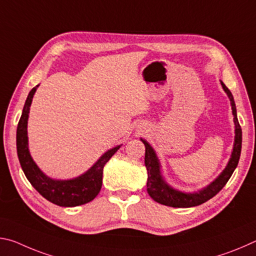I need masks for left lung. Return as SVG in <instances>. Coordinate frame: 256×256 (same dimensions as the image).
I'll use <instances>...</instances> for the list:
<instances>
[{
	"label": "left lung",
	"mask_w": 256,
	"mask_h": 256,
	"mask_svg": "<svg viewBox=\"0 0 256 256\" xmlns=\"http://www.w3.org/2000/svg\"><path fill=\"white\" fill-rule=\"evenodd\" d=\"M224 92L227 94L230 102L232 112L234 116V128H235V136H234V144L230 158H229L226 167L222 172L211 182L210 184L202 188H198L193 192H185L172 186L164 180L162 174V162L158 157L156 150L152 148L146 138H140L146 146V156H144V164L148 172V180H146V192L154 198L156 202L160 204L172 206V208H190L200 206L202 203L210 200L216 193L222 190L227 182L230 178L234 170H236L238 162H240V151H242V128L238 123L237 110L234 97L222 81H220Z\"/></svg>",
	"instance_id": "8db88e82"
}]
</instances>
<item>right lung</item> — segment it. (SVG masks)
<instances>
[{"instance_id": "obj_1", "label": "right lung", "mask_w": 256, "mask_h": 256, "mask_svg": "<svg viewBox=\"0 0 256 256\" xmlns=\"http://www.w3.org/2000/svg\"><path fill=\"white\" fill-rule=\"evenodd\" d=\"M40 84L34 86L29 92L24 102L22 114L16 128V152L27 180L30 182L37 192L46 200L60 206H76L86 204L92 201L98 196L102 184L104 166L107 164L112 156L118 151L120 146H112L102 154L88 170L76 177L68 180H58L46 175L36 162L32 159L29 150L28 141V118L30 106H32L34 94Z\"/></svg>"}]
</instances>
